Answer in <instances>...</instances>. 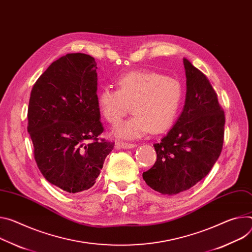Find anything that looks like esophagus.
Masks as SVG:
<instances>
[{
	"label": "esophagus",
	"instance_id": "obj_1",
	"mask_svg": "<svg viewBox=\"0 0 252 252\" xmlns=\"http://www.w3.org/2000/svg\"><path fill=\"white\" fill-rule=\"evenodd\" d=\"M136 145L135 144H132V143H126V142H117L116 143V147L117 149H131V148H134Z\"/></svg>",
	"mask_w": 252,
	"mask_h": 252
}]
</instances>
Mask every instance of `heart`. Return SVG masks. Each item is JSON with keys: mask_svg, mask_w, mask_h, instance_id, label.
<instances>
[{"mask_svg": "<svg viewBox=\"0 0 252 252\" xmlns=\"http://www.w3.org/2000/svg\"><path fill=\"white\" fill-rule=\"evenodd\" d=\"M116 88L103 87L97 106L103 119L117 126L131 105L132 117L114 129L120 138L134 139L167 130L174 124L184 97L182 83L155 71H130L120 76Z\"/></svg>", "mask_w": 252, "mask_h": 252, "instance_id": "b5f03b06", "label": "heart"}]
</instances>
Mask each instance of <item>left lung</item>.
<instances>
[{"mask_svg": "<svg viewBox=\"0 0 252 252\" xmlns=\"http://www.w3.org/2000/svg\"><path fill=\"white\" fill-rule=\"evenodd\" d=\"M187 93L175 126L154 144L157 161L143 173L147 185L162 194L190 189L211 171L224 142V110L209 79L184 58Z\"/></svg>", "mask_w": 252, "mask_h": 252, "instance_id": "8db88e82", "label": "left lung"}]
</instances>
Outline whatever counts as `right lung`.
Instances as JSON below:
<instances>
[{"label": "right lung", "instance_id": "add662e5", "mask_svg": "<svg viewBox=\"0 0 252 252\" xmlns=\"http://www.w3.org/2000/svg\"><path fill=\"white\" fill-rule=\"evenodd\" d=\"M94 57L68 53L35 82L28 107V132L36 164L52 185L68 193L93 187L114 143L103 132L97 106Z\"/></svg>", "mask_w": 252, "mask_h": 252}]
</instances>
